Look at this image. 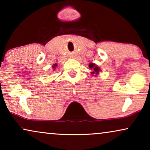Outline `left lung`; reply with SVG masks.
I'll list each match as a JSON object with an SVG mask.
<instances>
[{
    "mask_svg": "<svg viewBox=\"0 0 150 150\" xmlns=\"http://www.w3.org/2000/svg\"><path fill=\"white\" fill-rule=\"evenodd\" d=\"M89 66L90 68L93 69V71L91 72L92 74H97L99 73L100 68L97 66V65H96V64H94V63H90Z\"/></svg>",
    "mask_w": 150,
    "mask_h": 150,
    "instance_id": "1",
    "label": "left lung"
}]
</instances>
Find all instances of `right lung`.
<instances>
[{
	"label": "right lung",
	"instance_id": "right-lung-1",
	"mask_svg": "<svg viewBox=\"0 0 150 150\" xmlns=\"http://www.w3.org/2000/svg\"><path fill=\"white\" fill-rule=\"evenodd\" d=\"M56 66H57V64H54V65H53V68H55V67H56Z\"/></svg>",
	"mask_w": 150,
	"mask_h": 150
}]
</instances>
